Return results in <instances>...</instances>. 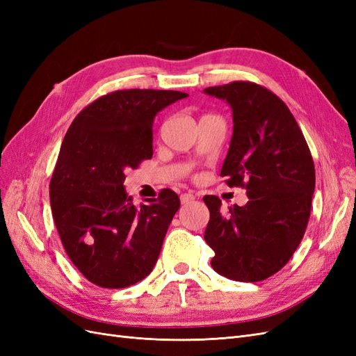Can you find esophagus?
Here are the masks:
<instances>
[{"label": "esophagus", "mask_w": 356, "mask_h": 356, "mask_svg": "<svg viewBox=\"0 0 356 356\" xmlns=\"http://www.w3.org/2000/svg\"><path fill=\"white\" fill-rule=\"evenodd\" d=\"M195 195H193V193H184V195H181V203H188V202H191V200H195Z\"/></svg>", "instance_id": "34e87169"}]
</instances>
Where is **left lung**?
<instances>
[{"label":"left lung","mask_w":356,"mask_h":356,"mask_svg":"<svg viewBox=\"0 0 356 356\" xmlns=\"http://www.w3.org/2000/svg\"><path fill=\"white\" fill-rule=\"evenodd\" d=\"M204 93L232 106L233 136L221 177L250 197L227 211L217 196L203 197L211 213L203 236L215 252L211 266L233 281H264L303 239L315 190L314 159L285 102L263 86L232 81Z\"/></svg>","instance_id":"1"}]
</instances>
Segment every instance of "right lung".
Listing matches in <instances>:
<instances>
[{
	"label": "right lung",
	"mask_w": 356,
	"mask_h": 356,
	"mask_svg": "<svg viewBox=\"0 0 356 356\" xmlns=\"http://www.w3.org/2000/svg\"><path fill=\"white\" fill-rule=\"evenodd\" d=\"M188 96L177 90L106 93L74 118L50 179V204L60 242L92 284L126 288L149 275L179 197L163 188L135 207L126 170L153 156L154 117Z\"/></svg>",
	"instance_id": "1"
}]
</instances>
